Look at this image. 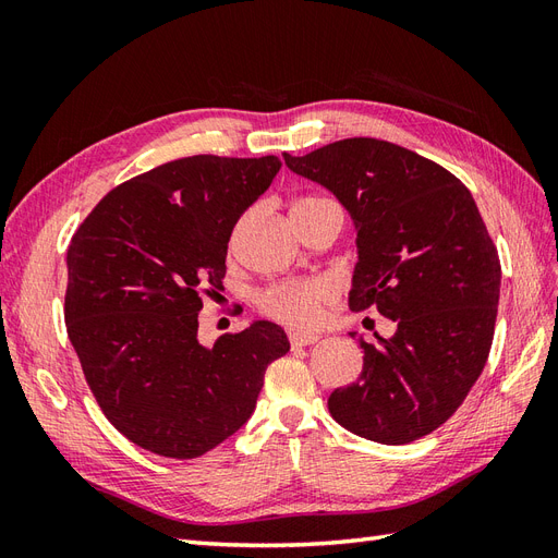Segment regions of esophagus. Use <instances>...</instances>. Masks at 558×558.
Segmentation results:
<instances>
[{"label":"esophagus","mask_w":558,"mask_h":558,"mask_svg":"<svg viewBox=\"0 0 558 558\" xmlns=\"http://www.w3.org/2000/svg\"><path fill=\"white\" fill-rule=\"evenodd\" d=\"M320 340L318 332H291L289 335V342L293 349H300V347H310V344H316Z\"/></svg>","instance_id":"34e87169"}]
</instances>
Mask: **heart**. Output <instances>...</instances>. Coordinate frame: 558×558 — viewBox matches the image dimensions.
Wrapping results in <instances>:
<instances>
[{
	"label": "heart",
	"instance_id": "obj_1",
	"mask_svg": "<svg viewBox=\"0 0 558 558\" xmlns=\"http://www.w3.org/2000/svg\"><path fill=\"white\" fill-rule=\"evenodd\" d=\"M326 207L337 205L328 197H302L293 207V211H312ZM335 295V286L324 277L281 279L265 286L256 298V305L265 316L279 320V324L293 328H310L324 316L326 307L332 305Z\"/></svg>",
	"mask_w": 558,
	"mask_h": 558
}]
</instances>
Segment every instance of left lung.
<instances>
[{"mask_svg":"<svg viewBox=\"0 0 558 558\" xmlns=\"http://www.w3.org/2000/svg\"><path fill=\"white\" fill-rule=\"evenodd\" d=\"M283 160L356 221L351 310L377 307L398 326L391 340H361V377L332 391L328 410L373 442H414L461 408L492 351L500 298L492 234L459 179L398 144L353 137Z\"/></svg>","mask_w":558,"mask_h":558,"instance_id":"obj_1","label":"left lung"}]
</instances>
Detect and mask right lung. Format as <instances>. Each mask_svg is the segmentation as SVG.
Wrapping results in <instances>:
<instances>
[{"instance_id": "right-lung-1", "label": "right lung", "mask_w": 558, "mask_h": 558, "mask_svg": "<svg viewBox=\"0 0 558 558\" xmlns=\"http://www.w3.org/2000/svg\"><path fill=\"white\" fill-rule=\"evenodd\" d=\"M281 160L191 156L116 185L66 248L64 324L118 433L197 459L240 430L267 365L291 349L269 320L197 342L202 295L223 289L230 232Z\"/></svg>"}]
</instances>
